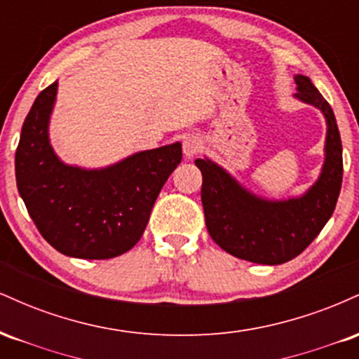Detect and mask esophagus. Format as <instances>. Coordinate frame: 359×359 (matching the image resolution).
Instances as JSON below:
<instances>
[{"label": "esophagus", "mask_w": 359, "mask_h": 359, "mask_svg": "<svg viewBox=\"0 0 359 359\" xmlns=\"http://www.w3.org/2000/svg\"><path fill=\"white\" fill-rule=\"evenodd\" d=\"M201 148H203V143H201L199 138L194 137V135H187V137L184 138L182 150H184L185 158H189V160L194 158V156L199 154Z\"/></svg>", "instance_id": "1"}]
</instances>
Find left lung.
Here are the masks:
<instances>
[{"mask_svg":"<svg viewBox=\"0 0 359 359\" xmlns=\"http://www.w3.org/2000/svg\"><path fill=\"white\" fill-rule=\"evenodd\" d=\"M294 81L295 100L314 106L325 119L324 162L306 192L269 199L208 156L196 160L203 174L201 199L211 238L233 257L259 265H280L302 253L331 219L343 182V145L334 113L309 77L295 74Z\"/></svg>","mask_w":359,"mask_h":359,"instance_id":"1","label":"left lung"}]
</instances>
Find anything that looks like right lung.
<instances>
[{"mask_svg":"<svg viewBox=\"0 0 359 359\" xmlns=\"http://www.w3.org/2000/svg\"><path fill=\"white\" fill-rule=\"evenodd\" d=\"M59 82L36 97L15 155L16 187L47 243L62 255L106 259L140 241L163 184L182 160V143L137 151L100 168L69 165L50 143Z\"/></svg>","mask_w":359,"mask_h":359,"instance_id":"obj_1","label":"right lung"}]
</instances>
